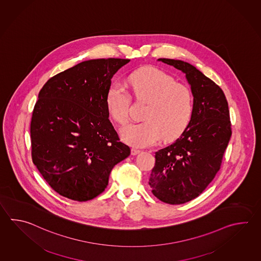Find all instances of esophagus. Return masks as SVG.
<instances>
[{
	"label": "esophagus",
	"instance_id": "obj_1",
	"mask_svg": "<svg viewBox=\"0 0 261 261\" xmlns=\"http://www.w3.org/2000/svg\"><path fill=\"white\" fill-rule=\"evenodd\" d=\"M139 152H140V149H131V154L132 155H137L139 154Z\"/></svg>",
	"mask_w": 261,
	"mask_h": 261
}]
</instances>
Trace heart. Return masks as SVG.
Returning a JSON list of instances; mask_svg holds the SVG:
<instances>
[{"label": "heart", "mask_w": 261, "mask_h": 261, "mask_svg": "<svg viewBox=\"0 0 261 261\" xmlns=\"http://www.w3.org/2000/svg\"><path fill=\"white\" fill-rule=\"evenodd\" d=\"M134 96L148 103L145 121L128 124L121 130L124 142L136 147H149L163 138L176 139L184 132L192 118L193 97L186 85L156 68H143L127 78ZM108 111L115 122L125 124L130 116L131 96L122 85L112 84L107 92Z\"/></svg>", "instance_id": "1"}]
</instances>
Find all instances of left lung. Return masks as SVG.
Returning <instances> with one entry per match:
<instances>
[{"mask_svg": "<svg viewBox=\"0 0 261 261\" xmlns=\"http://www.w3.org/2000/svg\"><path fill=\"white\" fill-rule=\"evenodd\" d=\"M158 60L186 74L193 96L191 121L174 143L155 152L149 179L155 197L181 204L199 196L220 169L231 136L229 106L222 89L194 66L176 59Z\"/></svg>", "mask_w": 261, "mask_h": 261, "instance_id": "8db88e82", "label": "left lung"}]
</instances>
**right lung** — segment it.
Wrapping results in <instances>:
<instances>
[{
    "label": "right lung",
    "mask_w": 261,
    "mask_h": 261,
    "mask_svg": "<svg viewBox=\"0 0 261 261\" xmlns=\"http://www.w3.org/2000/svg\"><path fill=\"white\" fill-rule=\"evenodd\" d=\"M130 59H91L45 83L31 122L33 164L55 192L85 202L105 191L114 165L130 155L109 120L113 75Z\"/></svg>",
    "instance_id": "obj_1"
}]
</instances>
